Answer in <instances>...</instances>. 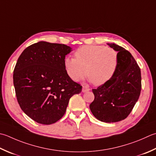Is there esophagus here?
<instances>
[{"label": "esophagus", "instance_id": "1", "mask_svg": "<svg viewBox=\"0 0 156 156\" xmlns=\"http://www.w3.org/2000/svg\"><path fill=\"white\" fill-rule=\"evenodd\" d=\"M90 90V88H88V87H86V86H83L82 87V91L83 93H85V92H87V91Z\"/></svg>", "mask_w": 156, "mask_h": 156}]
</instances>
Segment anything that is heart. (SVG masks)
<instances>
[{
    "instance_id": "1",
    "label": "heart",
    "mask_w": 156,
    "mask_h": 156,
    "mask_svg": "<svg viewBox=\"0 0 156 156\" xmlns=\"http://www.w3.org/2000/svg\"><path fill=\"white\" fill-rule=\"evenodd\" d=\"M75 57L64 59L69 77L78 82L88 74V80L97 86L108 83L114 77L119 63L118 52L103 45L82 46L76 51Z\"/></svg>"
}]
</instances>
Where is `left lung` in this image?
Listing matches in <instances>:
<instances>
[{
  "label": "left lung",
  "instance_id": "1",
  "mask_svg": "<svg viewBox=\"0 0 156 156\" xmlns=\"http://www.w3.org/2000/svg\"><path fill=\"white\" fill-rule=\"evenodd\" d=\"M118 52L116 72L108 83L93 89L94 99L90 109L97 120L116 122L124 120L139 99L141 75L138 64L129 51L114 43H108Z\"/></svg>",
  "mask_w": 156,
  "mask_h": 156
}]
</instances>
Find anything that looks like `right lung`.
Returning <instances> with one entry per match:
<instances>
[{"mask_svg": "<svg viewBox=\"0 0 156 156\" xmlns=\"http://www.w3.org/2000/svg\"><path fill=\"white\" fill-rule=\"evenodd\" d=\"M72 48L63 44L40 41L29 46L18 58L13 84L21 109L42 124L56 122L65 114L69 100L81 92L64 67Z\"/></svg>", "mask_w": 156, "mask_h": 156, "instance_id": "1", "label": "right lung"}]
</instances>
